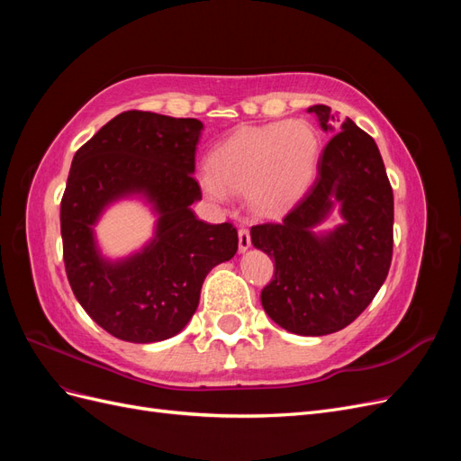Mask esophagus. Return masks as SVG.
Returning a JSON list of instances; mask_svg holds the SVG:
<instances>
[{
    "mask_svg": "<svg viewBox=\"0 0 461 461\" xmlns=\"http://www.w3.org/2000/svg\"><path fill=\"white\" fill-rule=\"evenodd\" d=\"M249 246H252V240H249V232L246 229H240L239 230V249L244 254V252H248Z\"/></svg>",
    "mask_w": 461,
    "mask_h": 461,
    "instance_id": "1",
    "label": "esophagus"
}]
</instances>
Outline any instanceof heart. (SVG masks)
I'll use <instances>...</instances> for the list:
<instances>
[{
	"mask_svg": "<svg viewBox=\"0 0 461 461\" xmlns=\"http://www.w3.org/2000/svg\"><path fill=\"white\" fill-rule=\"evenodd\" d=\"M319 156V138L303 121H278L240 129L221 142L198 175L205 196L227 203L232 192H246L259 215H275L310 188Z\"/></svg>",
	"mask_w": 461,
	"mask_h": 461,
	"instance_id": "obj_1",
	"label": "heart"
}]
</instances>
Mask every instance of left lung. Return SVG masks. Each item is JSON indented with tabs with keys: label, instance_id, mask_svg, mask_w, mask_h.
Masks as SVG:
<instances>
[{
	"label": "left lung",
	"instance_id": "obj_1",
	"mask_svg": "<svg viewBox=\"0 0 461 461\" xmlns=\"http://www.w3.org/2000/svg\"><path fill=\"white\" fill-rule=\"evenodd\" d=\"M319 127L334 134L303 198L276 222L252 227L254 248L275 259L261 305L278 327L323 337L348 327L383 286L393 259L394 198L381 151L352 119L339 124L329 105H312ZM332 211L341 222L318 225Z\"/></svg>",
	"mask_w": 461,
	"mask_h": 461
}]
</instances>
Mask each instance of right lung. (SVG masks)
Instances as JSON below:
<instances>
[{"instance_id": "add662e5", "label": "right lung", "mask_w": 461, "mask_h": 461, "mask_svg": "<svg viewBox=\"0 0 461 461\" xmlns=\"http://www.w3.org/2000/svg\"><path fill=\"white\" fill-rule=\"evenodd\" d=\"M202 131L198 119L124 111L73 158L61 200L67 278L85 312L121 340L178 334L196 313L207 273L239 249L230 222L209 225L192 212L202 200L192 178ZM127 199L150 209L154 234L134 253L111 258L95 227Z\"/></svg>"}]
</instances>
